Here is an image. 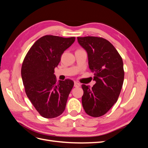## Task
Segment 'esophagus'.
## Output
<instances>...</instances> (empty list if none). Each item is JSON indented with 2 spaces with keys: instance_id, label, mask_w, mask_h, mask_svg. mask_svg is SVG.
<instances>
[{
  "instance_id": "34e87169",
  "label": "esophagus",
  "mask_w": 148,
  "mask_h": 148,
  "mask_svg": "<svg viewBox=\"0 0 148 148\" xmlns=\"http://www.w3.org/2000/svg\"><path fill=\"white\" fill-rule=\"evenodd\" d=\"M74 86L76 87V88L79 87L80 86V84L78 82H74Z\"/></svg>"
}]
</instances>
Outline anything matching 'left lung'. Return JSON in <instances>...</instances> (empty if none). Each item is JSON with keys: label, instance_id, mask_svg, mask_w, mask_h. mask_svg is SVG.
<instances>
[{"label": "left lung", "instance_id": "1", "mask_svg": "<svg viewBox=\"0 0 148 148\" xmlns=\"http://www.w3.org/2000/svg\"><path fill=\"white\" fill-rule=\"evenodd\" d=\"M86 51L89 68L95 73L92 88L82 84V104L88 115L98 117L108 112L117 101L124 79L123 63L114 46L98 37H78Z\"/></svg>", "mask_w": 148, "mask_h": 148}]
</instances>
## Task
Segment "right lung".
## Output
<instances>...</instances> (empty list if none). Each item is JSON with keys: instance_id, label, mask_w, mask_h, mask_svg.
<instances>
[{"instance_id": "obj_1", "label": "right lung", "mask_w": 148, "mask_h": 148, "mask_svg": "<svg viewBox=\"0 0 148 148\" xmlns=\"http://www.w3.org/2000/svg\"><path fill=\"white\" fill-rule=\"evenodd\" d=\"M75 41V37L44 36L34 42L25 57L21 73L25 92L44 118L57 117L65 110L74 82L66 79L57 83L54 69L62 53Z\"/></svg>"}]
</instances>
